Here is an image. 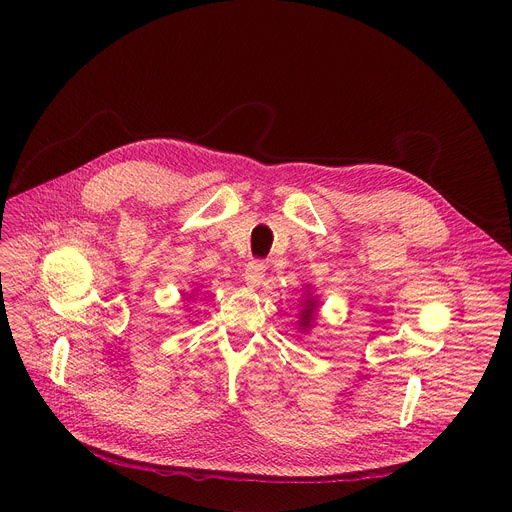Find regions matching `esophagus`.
<instances>
[{
	"mask_svg": "<svg viewBox=\"0 0 512 512\" xmlns=\"http://www.w3.org/2000/svg\"><path fill=\"white\" fill-rule=\"evenodd\" d=\"M263 277H265V263L263 261L253 259L251 263H247V267H245V281L249 285H253V287L259 285L263 281Z\"/></svg>",
	"mask_w": 512,
	"mask_h": 512,
	"instance_id": "1",
	"label": "esophagus"
}]
</instances>
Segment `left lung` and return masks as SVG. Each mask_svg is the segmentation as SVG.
Returning a JSON list of instances; mask_svg holds the SVG:
<instances>
[{
	"mask_svg": "<svg viewBox=\"0 0 512 512\" xmlns=\"http://www.w3.org/2000/svg\"><path fill=\"white\" fill-rule=\"evenodd\" d=\"M314 310H316V302H308L306 308L302 310V322H300V324H302L304 328L314 320Z\"/></svg>",
	"mask_w": 512,
	"mask_h": 512,
	"instance_id": "1",
	"label": "left lung"
}]
</instances>
